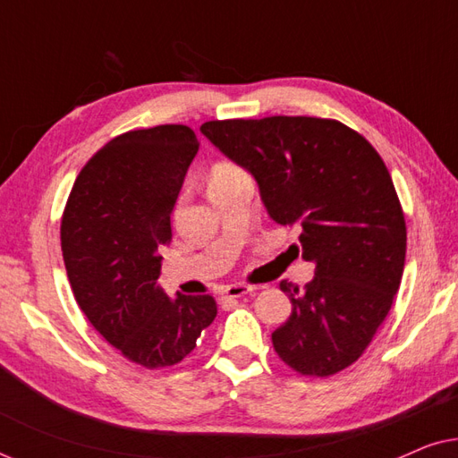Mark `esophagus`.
<instances>
[{
	"instance_id": "esophagus-1",
	"label": "esophagus",
	"mask_w": 458,
	"mask_h": 458,
	"mask_svg": "<svg viewBox=\"0 0 458 458\" xmlns=\"http://www.w3.org/2000/svg\"><path fill=\"white\" fill-rule=\"evenodd\" d=\"M254 287H250V285H243V284H233V285H227L223 290V298H229V300H233V298H242V296H246V293H250L252 292Z\"/></svg>"
}]
</instances>
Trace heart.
I'll list each match as a JSON object with an SVG mask.
<instances>
[{"label":"heart","instance_id":"1","mask_svg":"<svg viewBox=\"0 0 458 458\" xmlns=\"http://www.w3.org/2000/svg\"><path fill=\"white\" fill-rule=\"evenodd\" d=\"M237 174H242V171L235 165H231V162H218V165L212 166V171H210V177H208L210 190L216 185L227 183L229 179L237 177Z\"/></svg>","mask_w":458,"mask_h":458}]
</instances>
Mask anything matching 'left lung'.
Segmentation results:
<instances>
[{"label":"left lung","instance_id":"1","mask_svg":"<svg viewBox=\"0 0 458 458\" xmlns=\"http://www.w3.org/2000/svg\"><path fill=\"white\" fill-rule=\"evenodd\" d=\"M199 131L259 183L268 216L298 227L315 277L281 281L292 315L273 331L293 371L329 377L359 360L392 309L406 225L392 177L365 137L331 118L210 121Z\"/></svg>","mask_w":458,"mask_h":458}]
</instances>
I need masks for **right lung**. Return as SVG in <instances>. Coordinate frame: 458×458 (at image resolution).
Returning <instances> with one entry per match:
<instances>
[{"label": "right lung", "mask_w": 458, "mask_h": 458, "mask_svg": "<svg viewBox=\"0 0 458 458\" xmlns=\"http://www.w3.org/2000/svg\"><path fill=\"white\" fill-rule=\"evenodd\" d=\"M198 148L185 124L114 137L79 173L62 216V256L81 310L146 369L183 360L216 317L208 293L168 298L158 285L160 250Z\"/></svg>", "instance_id": "add662e5"}]
</instances>
